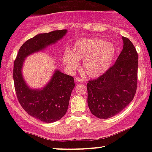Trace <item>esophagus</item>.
Returning a JSON list of instances; mask_svg holds the SVG:
<instances>
[{"instance_id":"34e87169","label":"esophagus","mask_w":152,"mask_h":152,"mask_svg":"<svg viewBox=\"0 0 152 152\" xmlns=\"http://www.w3.org/2000/svg\"><path fill=\"white\" fill-rule=\"evenodd\" d=\"M76 81L77 82H83V81H84V79L82 78H79V77H76Z\"/></svg>"}]
</instances>
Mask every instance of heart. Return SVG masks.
I'll return each instance as SVG.
<instances>
[{
	"label": "heart",
	"mask_w": 152,
	"mask_h": 152,
	"mask_svg": "<svg viewBox=\"0 0 152 152\" xmlns=\"http://www.w3.org/2000/svg\"><path fill=\"white\" fill-rule=\"evenodd\" d=\"M116 56L113 43L99 38H82L73 46L72 50H66L63 61L67 69L74 71L83 61V70L89 77L97 78L109 70Z\"/></svg>",
	"instance_id": "1"
}]
</instances>
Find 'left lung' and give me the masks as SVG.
<instances>
[{
	"instance_id": "obj_1",
	"label": "left lung",
	"mask_w": 152,
	"mask_h": 152,
	"mask_svg": "<svg viewBox=\"0 0 152 152\" xmlns=\"http://www.w3.org/2000/svg\"><path fill=\"white\" fill-rule=\"evenodd\" d=\"M114 65L95 80L88 81V106L92 114L109 118L124 109L133 100L137 88L138 53L129 38Z\"/></svg>"
}]
</instances>
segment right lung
<instances>
[{
    "instance_id": "1",
    "label": "right lung",
    "mask_w": 152,
    "mask_h": 152,
    "mask_svg": "<svg viewBox=\"0 0 152 152\" xmlns=\"http://www.w3.org/2000/svg\"><path fill=\"white\" fill-rule=\"evenodd\" d=\"M66 33L64 29L36 35L22 45L14 61L13 81L19 103L28 114L46 123L58 121L66 114L75 86L74 79L57 69L43 88L32 89L23 77V65L26 57L56 43Z\"/></svg>"
}]
</instances>
